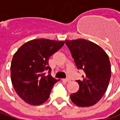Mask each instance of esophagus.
I'll return each mask as SVG.
<instances>
[{
  "label": "esophagus",
  "mask_w": 120,
  "mask_h": 120,
  "mask_svg": "<svg viewBox=\"0 0 120 120\" xmlns=\"http://www.w3.org/2000/svg\"><path fill=\"white\" fill-rule=\"evenodd\" d=\"M63 81L65 82H70L71 79H69V78H65V79H63Z\"/></svg>",
  "instance_id": "esophagus-1"
}]
</instances>
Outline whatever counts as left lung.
I'll return each mask as SVG.
<instances>
[{
	"label": "left lung",
	"mask_w": 120,
	"mask_h": 120,
	"mask_svg": "<svg viewBox=\"0 0 120 120\" xmlns=\"http://www.w3.org/2000/svg\"><path fill=\"white\" fill-rule=\"evenodd\" d=\"M78 70L84 72L81 80L76 81L79 89L71 95V101L78 107H86L97 103L104 96L111 78L109 56L96 44L83 39L66 40Z\"/></svg>",
	"instance_id": "left-lung-1"
}]
</instances>
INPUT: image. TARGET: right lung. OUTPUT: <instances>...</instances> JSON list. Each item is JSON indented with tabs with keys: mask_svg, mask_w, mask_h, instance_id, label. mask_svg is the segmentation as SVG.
<instances>
[{
	"mask_svg": "<svg viewBox=\"0 0 120 120\" xmlns=\"http://www.w3.org/2000/svg\"><path fill=\"white\" fill-rule=\"evenodd\" d=\"M64 43L63 41L47 39H33L21 46L13 55L11 65V82L17 94L25 102L39 105L48 99L53 86L58 81L50 74L48 60Z\"/></svg>",
	"mask_w": 120,
	"mask_h": 120,
	"instance_id": "right-lung-1",
	"label": "right lung"
}]
</instances>
